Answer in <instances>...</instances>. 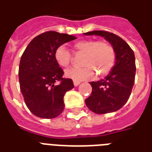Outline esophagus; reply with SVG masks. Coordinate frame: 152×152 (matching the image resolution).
Returning a JSON list of instances; mask_svg holds the SVG:
<instances>
[{
	"instance_id": "34e87169",
	"label": "esophagus",
	"mask_w": 152,
	"mask_h": 152,
	"mask_svg": "<svg viewBox=\"0 0 152 152\" xmlns=\"http://www.w3.org/2000/svg\"><path fill=\"white\" fill-rule=\"evenodd\" d=\"M73 84H74V86H78L80 84V81H76V80H74L73 81Z\"/></svg>"
}]
</instances>
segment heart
Listing matches in <instances>:
<instances>
[{
    "mask_svg": "<svg viewBox=\"0 0 152 152\" xmlns=\"http://www.w3.org/2000/svg\"><path fill=\"white\" fill-rule=\"evenodd\" d=\"M77 53L85 54L81 68L66 70L65 76L73 80L80 81L93 78L96 72L99 76L107 75L115 63V52L113 46L106 40H83L74 44ZM54 59L63 68L69 66L72 54L65 45H59L54 51Z\"/></svg>",
    "mask_w": 152,
    "mask_h": 152,
    "instance_id": "1",
    "label": "heart"
}]
</instances>
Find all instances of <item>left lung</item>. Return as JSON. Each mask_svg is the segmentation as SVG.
I'll return each instance as SVG.
<instances>
[{
  "instance_id": "left-lung-1",
  "label": "left lung",
  "mask_w": 152,
  "mask_h": 152,
  "mask_svg": "<svg viewBox=\"0 0 152 152\" xmlns=\"http://www.w3.org/2000/svg\"><path fill=\"white\" fill-rule=\"evenodd\" d=\"M86 36H100L111 43L115 52V63L104 79L92 81L91 95L86 99L88 108L97 114L121 109L127 102L134 87L136 65L133 50L122 38L106 31H93Z\"/></svg>"
}]
</instances>
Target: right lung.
<instances>
[{
    "label": "right lung",
    "mask_w": 152,
    "mask_h": 152,
    "mask_svg": "<svg viewBox=\"0 0 152 152\" xmlns=\"http://www.w3.org/2000/svg\"><path fill=\"white\" fill-rule=\"evenodd\" d=\"M76 38L46 31L31 40L22 55L18 69L20 89L28 108L37 117L51 119L63 112L64 94L74 85L72 79L63 77L64 72L54 59V51Z\"/></svg>",
    "instance_id": "1"
}]
</instances>
